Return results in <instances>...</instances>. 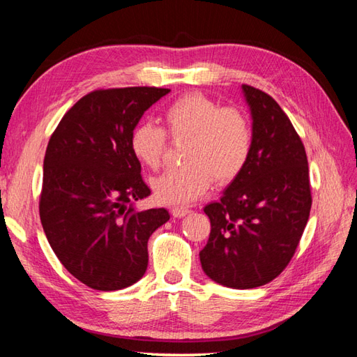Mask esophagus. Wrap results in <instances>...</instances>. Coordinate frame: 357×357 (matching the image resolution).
<instances>
[{
    "label": "esophagus",
    "mask_w": 357,
    "mask_h": 357,
    "mask_svg": "<svg viewBox=\"0 0 357 357\" xmlns=\"http://www.w3.org/2000/svg\"><path fill=\"white\" fill-rule=\"evenodd\" d=\"M187 213H190V211H188V207L178 206V207H173L172 208V215L174 216V218H183V216H185Z\"/></svg>",
    "instance_id": "obj_1"
}]
</instances>
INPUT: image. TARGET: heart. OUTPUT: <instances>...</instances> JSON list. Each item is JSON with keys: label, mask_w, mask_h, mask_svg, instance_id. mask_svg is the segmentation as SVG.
<instances>
[{"label": "heart", "mask_w": 357, "mask_h": 357, "mask_svg": "<svg viewBox=\"0 0 357 357\" xmlns=\"http://www.w3.org/2000/svg\"><path fill=\"white\" fill-rule=\"evenodd\" d=\"M164 117L174 141H185V164L151 181L153 193L162 204H190L215 179L220 184L232 183L248 165L254 131L243 109L222 107L211 97L192 93L170 103ZM165 146L167 132L156 123L144 121L131 131V153L144 167L158 169Z\"/></svg>", "instance_id": "b5f03b06"}]
</instances>
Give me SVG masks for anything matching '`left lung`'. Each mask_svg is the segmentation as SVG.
Listing matches in <instances>:
<instances>
[{
  "label": "left lung",
  "mask_w": 357,
  "mask_h": 357,
  "mask_svg": "<svg viewBox=\"0 0 357 357\" xmlns=\"http://www.w3.org/2000/svg\"><path fill=\"white\" fill-rule=\"evenodd\" d=\"M241 91L252 117V151L221 199L204 207L212 229L199 260L213 282L250 289L288 266L312 199L305 146L288 116L263 91Z\"/></svg>",
  "instance_id": "left-lung-1"
}]
</instances>
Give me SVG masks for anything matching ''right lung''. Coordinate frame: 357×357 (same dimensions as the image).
<instances>
[{"mask_svg":"<svg viewBox=\"0 0 357 357\" xmlns=\"http://www.w3.org/2000/svg\"><path fill=\"white\" fill-rule=\"evenodd\" d=\"M165 88L97 89L63 116L43 162L40 220L54 254L77 280L117 291L141 280L150 235L170 220L165 208L137 211L150 195L131 131Z\"/></svg>","mask_w":357,"mask_h":357,"instance_id":"1","label":"right lung"}]
</instances>
